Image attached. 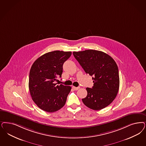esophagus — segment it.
Returning a JSON list of instances; mask_svg holds the SVG:
<instances>
[{
    "label": "esophagus",
    "mask_w": 146,
    "mask_h": 146,
    "mask_svg": "<svg viewBox=\"0 0 146 146\" xmlns=\"http://www.w3.org/2000/svg\"><path fill=\"white\" fill-rule=\"evenodd\" d=\"M72 88H73V89L74 90H79V88H80V87H74V86H73L72 87Z\"/></svg>",
    "instance_id": "1"
}]
</instances>
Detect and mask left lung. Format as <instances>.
I'll return each mask as SVG.
<instances>
[{
    "label": "left lung",
    "instance_id": "left-lung-1",
    "mask_svg": "<svg viewBox=\"0 0 146 146\" xmlns=\"http://www.w3.org/2000/svg\"><path fill=\"white\" fill-rule=\"evenodd\" d=\"M73 54L87 74L93 76L94 85L86 88L87 96L82 101L92 110L99 111L110 105L119 91L120 80L115 61L105 53L88 50Z\"/></svg>",
    "mask_w": 146,
    "mask_h": 146
}]
</instances>
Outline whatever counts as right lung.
Listing matches in <instances>:
<instances>
[{
    "label": "right lung",
    "mask_w": 146,
    "mask_h": 146,
    "mask_svg": "<svg viewBox=\"0 0 146 146\" xmlns=\"http://www.w3.org/2000/svg\"><path fill=\"white\" fill-rule=\"evenodd\" d=\"M71 52L54 50L41 55L31 68L29 87L33 101L41 110L52 113L65 105L71 87L55 84Z\"/></svg>",
    "instance_id": "obj_1"
}]
</instances>
